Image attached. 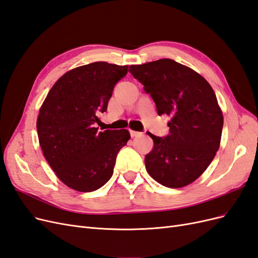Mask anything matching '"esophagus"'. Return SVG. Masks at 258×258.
<instances>
[{
  "mask_svg": "<svg viewBox=\"0 0 258 258\" xmlns=\"http://www.w3.org/2000/svg\"><path fill=\"white\" fill-rule=\"evenodd\" d=\"M130 135H131V137H132V138H137V137H140V136H141L142 134H141V132H139V131L130 130Z\"/></svg>",
  "mask_w": 258,
  "mask_h": 258,
  "instance_id": "obj_1",
  "label": "esophagus"
}]
</instances>
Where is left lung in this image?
<instances>
[{
    "mask_svg": "<svg viewBox=\"0 0 258 258\" xmlns=\"http://www.w3.org/2000/svg\"><path fill=\"white\" fill-rule=\"evenodd\" d=\"M158 115L170 117L169 135L155 137L145 168L155 181L181 188L205 172L220 148L224 117L211 85L192 69L171 59L130 66Z\"/></svg>",
    "mask_w": 258,
    "mask_h": 258,
    "instance_id": "obj_1",
    "label": "left lung"
}]
</instances>
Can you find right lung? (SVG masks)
I'll return each instance as SVG.
<instances>
[{
    "label": "right lung",
    "instance_id": "add662e5",
    "mask_svg": "<svg viewBox=\"0 0 258 258\" xmlns=\"http://www.w3.org/2000/svg\"><path fill=\"white\" fill-rule=\"evenodd\" d=\"M128 66L99 61L70 70L54 83L40 108L36 129L45 159L70 188L89 192L113 175L127 129L98 131L116 83Z\"/></svg>",
    "mask_w": 258,
    "mask_h": 258
}]
</instances>
